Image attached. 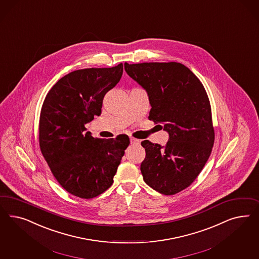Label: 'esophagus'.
I'll return each instance as SVG.
<instances>
[{
	"instance_id": "esophagus-1",
	"label": "esophagus",
	"mask_w": 259,
	"mask_h": 259,
	"mask_svg": "<svg viewBox=\"0 0 259 259\" xmlns=\"http://www.w3.org/2000/svg\"><path fill=\"white\" fill-rule=\"evenodd\" d=\"M130 143L132 145H139V144H141V141L136 140V139H130Z\"/></svg>"
}]
</instances>
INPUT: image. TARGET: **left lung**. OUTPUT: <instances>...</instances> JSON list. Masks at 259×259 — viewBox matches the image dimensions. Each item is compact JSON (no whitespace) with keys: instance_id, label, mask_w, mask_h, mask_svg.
<instances>
[{"instance_id":"8db88e82","label":"left lung","mask_w":259,"mask_h":259,"mask_svg":"<svg viewBox=\"0 0 259 259\" xmlns=\"http://www.w3.org/2000/svg\"><path fill=\"white\" fill-rule=\"evenodd\" d=\"M129 77L149 97L150 120L169 134L164 146L143 141V180L170 196L187 188L201 172L214 141L209 98L196 75L180 63H124Z\"/></svg>"}]
</instances>
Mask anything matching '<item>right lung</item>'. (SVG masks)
Segmentation results:
<instances>
[{"label":"right lung","mask_w":259,"mask_h":259,"mask_svg":"<svg viewBox=\"0 0 259 259\" xmlns=\"http://www.w3.org/2000/svg\"><path fill=\"white\" fill-rule=\"evenodd\" d=\"M122 72V63L73 71L46 97L39 116V147L56 180L73 196L93 198L109 188L130 143L126 135L95 139L85 128L101 115L104 96Z\"/></svg>","instance_id":"add662e5"}]
</instances>
